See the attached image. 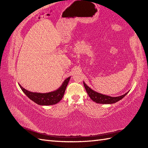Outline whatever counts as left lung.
Returning <instances> with one entry per match:
<instances>
[{
    "label": "left lung",
    "mask_w": 148,
    "mask_h": 148,
    "mask_svg": "<svg viewBox=\"0 0 148 148\" xmlns=\"http://www.w3.org/2000/svg\"><path fill=\"white\" fill-rule=\"evenodd\" d=\"M83 84H84V88H85L87 93L88 94L89 97H90V99H92L93 101L95 102L96 103H115L116 102L119 101V100H120L121 99H122L128 93V92H127L125 94H124V95H121L119 97H112L103 95V94L95 92V91H93V90L91 89L84 82H83Z\"/></svg>",
    "instance_id": "obj_1"
}]
</instances>
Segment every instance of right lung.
Listing matches in <instances>:
<instances>
[{
    "instance_id": "1",
    "label": "right lung",
    "mask_w": 148,
    "mask_h": 148,
    "mask_svg": "<svg viewBox=\"0 0 148 148\" xmlns=\"http://www.w3.org/2000/svg\"><path fill=\"white\" fill-rule=\"evenodd\" d=\"M70 78L71 77L67 78L64 81V82L63 83L62 86L57 90L55 91V92L47 93L31 92L23 88L20 84H19V86H20L21 90L23 91L24 93L30 100H32V101L36 102L37 104L41 106L53 105L59 102L63 98V96H64L65 93L66 87L67 86L69 81L70 80Z\"/></svg>"
}]
</instances>
